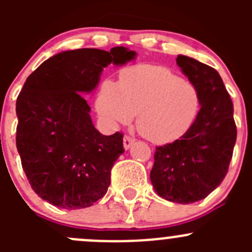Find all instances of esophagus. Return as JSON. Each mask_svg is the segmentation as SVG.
<instances>
[{"label":"esophagus","mask_w":252,"mask_h":252,"mask_svg":"<svg viewBox=\"0 0 252 252\" xmlns=\"http://www.w3.org/2000/svg\"><path fill=\"white\" fill-rule=\"evenodd\" d=\"M134 142H135V139L131 138V136H129V135H126V136H124V138H123V145H124V149H126V150L130 149L131 145H133Z\"/></svg>","instance_id":"esophagus-1"}]
</instances>
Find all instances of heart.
I'll list each match as a JSON object with an SVG mask.
<instances>
[{
  "label": "heart",
  "instance_id": "b5f03b06",
  "mask_svg": "<svg viewBox=\"0 0 252 252\" xmlns=\"http://www.w3.org/2000/svg\"><path fill=\"white\" fill-rule=\"evenodd\" d=\"M201 106L197 89L161 65H135L122 70L117 86L106 81L96 108L111 126L126 124L138 114L136 128L147 140L168 144L182 138Z\"/></svg>",
  "mask_w": 252,
  "mask_h": 252
}]
</instances>
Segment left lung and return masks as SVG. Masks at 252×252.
I'll return each mask as SVG.
<instances>
[{"label": "left lung", "mask_w": 252, "mask_h": 252, "mask_svg": "<svg viewBox=\"0 0 252 252\" xmlns=\"http://www.w3.org/2000/svg\"><path fill=\"white\" fill-rule=\"evenodd\" d=\"M177 64L199 91L201 108L182 138L156 147L150 178L161 197L191 204L205 199L227 175L236 126L232 98L217 70L182 55Z\"/></svg>", "instance_id": "obj_1"}]
</instances>
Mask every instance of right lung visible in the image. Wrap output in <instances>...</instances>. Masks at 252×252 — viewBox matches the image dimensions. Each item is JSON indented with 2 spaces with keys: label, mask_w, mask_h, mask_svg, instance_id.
<instances>
[{
  "label": "right lung",
  "mask_w": 252,
  "mask_h": 252,
  "mask_svg": "<svg viewBox=\"0 0 252 252\" xmlns=\"http://www.w3.org/2000/svg\"><path fill=\"white\" fill-rule=\"evenodd\" d=\"M135 56L123 46L64 51L28 77L17 98L16 142L23 171L41 199L78 210L107 192L112 167L124 152L123 134L95 129L81 94L96 88L103 68Z\"/></svg>",
  "instance_id": "1"
}]
</instances>
